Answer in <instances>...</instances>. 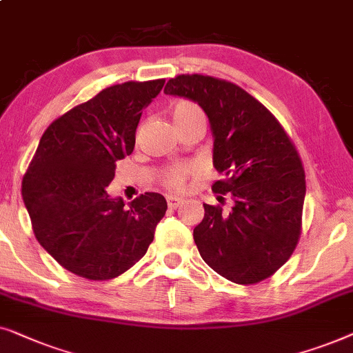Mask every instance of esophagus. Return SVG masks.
I'll list each match as a JSON object with an SVG mask.
<instances>
[{"instance_id": "esophagus-1", "label": "esophagus", "mask_w": 353, "mask_h": 353, "mask_svg": "<svg viewBox=\"0 0 353 353\" xmlns=\"http://www.w3.org/2000/svg\"><path fill=\"white\" fill-rule=\"evenodd\" d=\"M181 205V198H176V196H168V206L171 208V210H176V208Z\"/></svg>"}]
</instances>
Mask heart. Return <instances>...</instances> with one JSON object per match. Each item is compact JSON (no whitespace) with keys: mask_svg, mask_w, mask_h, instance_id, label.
Returning <instances> with one entry per match:
<instances>
[{"mask_svg":"<svg viewBox=\"0 0 353 353\" xmlns=\"http://www.w3.org/2000/svg\"><path fill=\"white\" fill-rule=\"evenodd\" d=\"M171 120L174 123L177 131H182V129L201 125L206 126V117L203 108L195 103L193 101H188V99H181L172 103L170 108ZM193 172H195V168L188 165H172L165 168L158 176V181L163 187H166L168 190H182L183 185H185L187 179L190 177Z\"/></svg>","mask_w":353,"mask_h":353,"instance_id":"heart-1","label":"heart"}]
</instances>
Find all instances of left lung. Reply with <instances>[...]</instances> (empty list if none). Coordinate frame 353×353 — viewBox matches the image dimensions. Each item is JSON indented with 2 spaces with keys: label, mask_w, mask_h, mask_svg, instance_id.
<instances>
[{
  "label": "left lung",
  "mask_w": 353,
  "mask_h": 353,
  "mask_svg": "<svg viewBox=\"0 0 353 353\" xmlns=\"http://www.w3.org/2000/svg\"><path fill=\"white\" fill-rule=\"evenodd\" d=\"M165 94L198 102L214 136L212 192L221 203L203 205L193 228L200 256L238 285L269 278L294 252L302 230L305 172L291 137L269 108L235 83L205 75H177Z\"/></svg>",
  "instance_id": "1"
}]
</instances>
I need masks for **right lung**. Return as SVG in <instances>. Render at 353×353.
I'll return each instance as SVG.
<instances>
[{
	"instance_id": "obj_1",
	"label": "right lung",
	"mask_w": 353,
	"mask_h": 353,
	"mask_svg": "<svg viewBox=\"0 0 353 353\" xmlns=\"http://www.w3.org/2000/svg\"><path fill=\"white\" fill-rule=\"evenodd\" d=\"M165 79L126 81L102 89L56 118L39 139L22 181L33 233L72 274L112 280L136 264L168 210L147 192L125 206L110 198L117 161L131 155L142 110Z\"/></svg>"
}]
</instances>
